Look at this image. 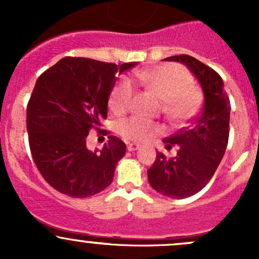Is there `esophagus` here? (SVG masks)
Returning a JSON list of instances; mask_svg holds the SVG:
<instances>
[{
    "label": "esophagus",
    "mask_w": 259,
    "mask_h": 259,
    "mask_svg": "<svg viewBox=\"0 0 259 259\" xmlns=\"http://www.w3.org/2000/svg\"><path fill=\"white\" fill-rule=\"evenodd\" d=\"M126 148H127V150H129V151H135V150H138V149L140 148V145L137 144V143H127Z\"/></svg>",
    "instance_id": "obj_1"
}]
</instances>
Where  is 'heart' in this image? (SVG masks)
Returning <instances> with one entry per match:
<instances>
[{"mask_svg":"<svg viewBox=\"0 0 259 259\" xmlns=\"http://www.w3.org/2000/svg\"><path fill=\"white\" fill-rule=\"evenodd\" d=\"M134 79L161 99V110L169 119H187L197 113L199 108L202 100L199 90L192 85V76L180 65L166 64L139 70L134 74ZM134 95L133 83L127 80L120 81L109 98L111 111L117 115L126 113L132 106ZM117 132L126 140L144 142L160 132V126L143 116H132L119 122Z\"/></svg>","mask_w":259,"mask_h":259,"instance_id":"b5f03b06","label":"heart"}]
</instances>
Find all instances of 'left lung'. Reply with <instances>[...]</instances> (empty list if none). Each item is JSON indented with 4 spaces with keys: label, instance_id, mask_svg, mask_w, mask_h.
Returning <instances> with one entry per match:
<instances>
[{
    "label": "left lung",
    "instance_id": "obj_1",
    "mask_svg": "<svg viewBox=\"0 0 259 259\" xmlns=\"http://www.w3.org/2000/svg\"><path fill=\"white\" fill-rule=\"evenodd\" d=\"M165 60L187 65L204 93L202 114L190 126L164 139L168 150L177 146V155L168 158L156 153L148 170L149 183L156 192L182 199L202 190L215 173L228 144L231 106L223 80L211 67L189 55Z\"/></svg>",
    "mask_w": 259,
    "mask_h": 259
}]
</instances>
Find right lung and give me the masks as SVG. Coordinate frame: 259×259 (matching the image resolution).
<instances>
[{
	"instance_id": "obj_1",
	"label": "right lung",
	"mask_w": 259,
	"mask_h": 259,
	"mask_svg": "<svg viewBox=\"0 0 259 259\" xmlns=\"http://www.w3.org/2000/svg\"><path fill=\"white\" fill-rule=\"evenodd\" d=\"M66 56L40 75L27 104L26 126L32 159L44 179L67 197L88 198L113 182L126 145L109 135L103 150L90 151V130L108 135L101 120L116 75L135 66Z\"/></svg>"
}]
</instances>
